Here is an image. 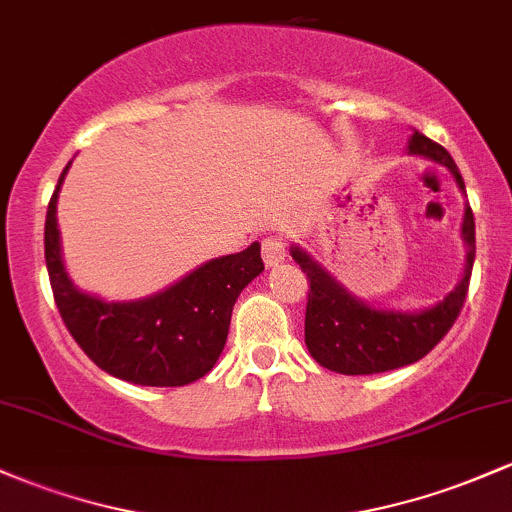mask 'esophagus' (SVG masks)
I'll return each mask as SVG.
<instances>
[{"instance_id":"34e87169","label":"esophagus","mask_w":512,"mask_h":512,"mask_svg":"<svg viewBox=\"0 0 512 512\" xmlns=\"http://www.w3.org/2000/svg\"><path fill=\"white\" fill-rule=\"evenodd\" d=\"M286 257V240L282 235H269L262 240V260L267 267H277Z\"/></svg>"}]
</instances>
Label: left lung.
Listing matches in <instances>:
<instances>
[{
    "label": "left lung",
    "mask_w": 512,
    "mask_h": 512,
    "mask_svg": "<svg viewBox=\"0 0 512 512\" xmlns=\"http://www.w3.org/2000/svg\"><path fill=\"white\" fill-rule=\"evenodd\" d=\"M406 150L408 155L428 157V160L445 165L466 196L462 174L442 145L413 131ZM462 240L466 245L462 279L445 299L435 306L423 308V311L376 308L372 303L357 299L352 291L345 289V284H340L320 265L311 252L299 245L291 247V257L311 282L306 303V347L311 357L320 367L347 376L391 372V369L423 359L437 342L445 338L464 306L476 255L474 213L469 204L464 206Z\"/></svg>",
    "instance_id": "8db88e82"
}]
</instances>
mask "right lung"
Listing matches in <instances>:
<instances>
[{
	"mask_svg": "<svg viewBox=\"0 0 512 512\" xmlns=\"http://www.w3.org/2000/svg\"><path fill=\"white\" fill-rule=\"evenodd\" d=\"M60 174L46 213V267L55 303L84 355L116 379L140 386H184L213 369L226 347L230 316L245 289L265 269L260 243L238 255L204 262L138 301H104L72 284L58 230Z\"/></svg>",
	"mask_w": 512,
	"mask_h": 512,
	"instance_id": "right-lung-1",
	"label": "right lung"
}]
</instances>
